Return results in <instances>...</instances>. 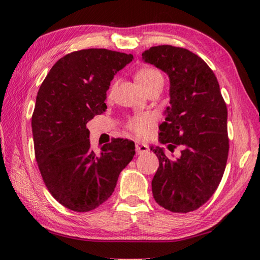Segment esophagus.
I'll return each instance as SVG.
<instances>
[{"label":"esophagus","mask_w":260,"mask_h":260,"mask_svg":"<svg viewBox=\"0 0 260 260\" xmlns=\"http://www.w3.org/2000/svg\"><path fill=\"white\" fill-rule=\"evenodd\" d=\"M135 147H136V153H138V155H141V153H146L149 150L148 146H147V144H144V143L138 142L135 144Z\"/></svg>","instance_id":"1"}]
</instances>
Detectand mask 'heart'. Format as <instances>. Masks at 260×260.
<instances>
[{"label": "heart", "instance_id": "heart-1", "mask_svg": "<svg viewBox=\"0 0 260 260\" xmlns=\"http://www.w3.org/2000/svg\"><path fill=\"white\" fill-rule=\"evenodd\" d=\"M135 78L136 81L140 83V86L143 88V90L146 93L153 89V88H162V85H164V77H162V74L153 68H144L139 70L135 74ZM116 86L117 81H114L111 87H110L109 95L113 94ZM153 120H155L153 117L149 113L138 114V116L131 118L128 124H127V127L136 135L143 136L147 134V132L153 125Z\"/></svg>", "mask_w": 260, "mask_h": 260}]
</instances>
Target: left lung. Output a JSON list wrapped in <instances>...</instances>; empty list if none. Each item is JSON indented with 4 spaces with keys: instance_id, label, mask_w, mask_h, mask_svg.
I'll return each instance as SVG.
<instances>
[{
    "instance_id": "1",
    "label": "left lung",
    "mask_w": 260,
    "mask_h": 260,
    "mask_svg": "<svg viewBox=\"0 0 260 260\" xmlns=\"http://www.w3.org/2000/svg\"><path fill=\"white\" fill-rule=\"evenodd\" d=\"M170 78V107L159 126V142L181 155L170 158L151 147L159 160L152 179L153 199L172 212L205 204L221 181L230 150L227 107L217 78L205 61L184 48L151 47L142 54Z\"/></svg>"
}]
</instances>
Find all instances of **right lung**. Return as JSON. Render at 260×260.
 Instances as JSON below:
<instances>
[{"mask_svg": "<svg viewBox=\"0 0 260 260\" xmlns=\"http://www.w3.org/2000/svg\"><path fill=\"white\" fill-rule=\"evenodd\" d=\"M133 55L83 49L65 55L51 68L38 91L32 116L34 151L52 197L77 212L103 204L135 155L133 141L117 139L91 150L86 124L105 111L113 76Z\"/></svg>", "mask_w": 260, "mask_h": 260, "instance_id": "right-lung-1", "label": "right lung"}]
</instances>
